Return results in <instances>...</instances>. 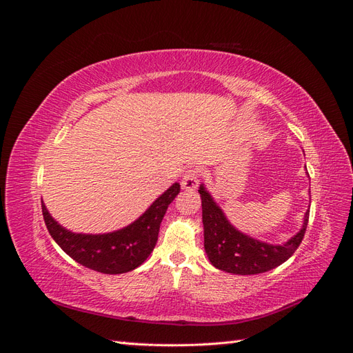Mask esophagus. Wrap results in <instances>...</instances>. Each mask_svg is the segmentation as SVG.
<instances>
[{
  "instance_id": "obj_1",
  "label": "esophagus",
  "mask_w": 353,
  "mask_h": 353,
  "mask_svg": "<svg viewBox=\"0 0 353 353\" xmlns=\"http://www.w3.org/2000/svg\"><path fill=\"white\" fill-rule=\"evenodd\" d=\"M199 185V179H197V170H188L187 174H184L183 179H181V187L185 191H194Z\"/></svg>"
}]
</instances>
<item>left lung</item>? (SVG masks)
Segmentation results:
<instances>
[{
    "mask_svg": "<svg viewBox=\"0 0 353 353\" xmlns=\"http://www.w3.org/2000/svg\"><path fill=\"white\" fill-rule=\"evenodd\" d=\"M307 174V172H306ZM205 252L215 268L236 275L262 274L284 263L302 243L309 210L305 212L302 228L283 244H271L241 232L228 221L221 206L200 184Z\"/></svg>",
    "mask_w": 353,
    "mask_h": 353,
    "instance_id": "obj_1",
    "label": "left lung"
}]
</instances>
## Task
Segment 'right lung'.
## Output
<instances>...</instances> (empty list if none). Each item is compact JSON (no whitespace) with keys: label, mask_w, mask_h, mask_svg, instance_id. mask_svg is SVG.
<instances>
[{"label":"right lung","mask_w":353,"mask_h":353,"mask_svg":"<svg viewBox=\"0 0 353 353\" xmlns=\"http://www.w3.org/2000/svg\"><path fill=\"white\" fill-rule=\"evenodd\" d=\"M179 190V184L174 183L130 225L104 234L73 232L65 228L51 216L44 201L42 215L52 240L73 261L97 272L123 274L138 268L153 252L160 223Z\"/></svg>","instance_id":"obj_1"}]
</instances>
